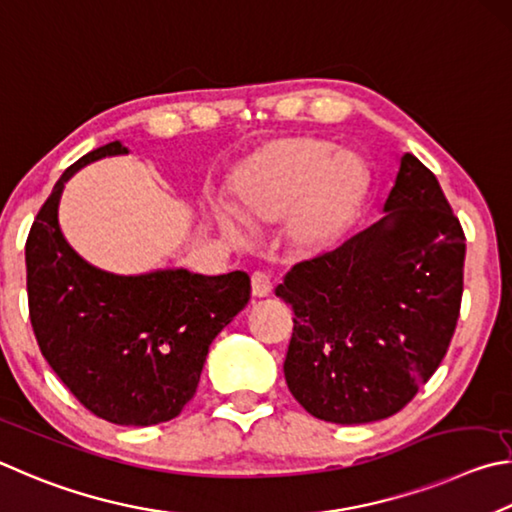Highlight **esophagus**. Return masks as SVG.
I'll return each mask as SVG.
<instances>
[{
	"label": "esophagus",
	"mask_w": 512,
	"mask_h": 512,
	"mask_svg": "<svg viewBox=\"0 0 512 512\" xmlns=\"http://www.w3.org/2000/svg\"><path fill=\"white\" fill-rule=\"evenodd\" d=\"M251 294H254L256 299H265L272 294V281L270 276L265 272H254L251 274Z\"/></svg>",
	"instance_id": "34e87169"
}]
</instances>
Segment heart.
<instances>
[{"instance_id": "b5f03b06", "label": "heart", "mask_w": 512, "mask_h": 512, "mask_svg": "<svg viewBox=\"0 0 512 512\" xmlns=\"http://www.w3.org/2000/svg\"><path fill=\"white\" fill-rule=\"evenodd\" d=\"M369 191V168L351 150L317 137H279L247 157L231 177L233 209L211 215L224 240L242 247L249 227L285 220L290 245L306 254L326 249L351 227Z\"/></svg>"}]
</instances>
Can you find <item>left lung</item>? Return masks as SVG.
I'll return each instance as SVG.
<instances>
[{"mask_svg": "<svg viewBox=\"0 0 512 512\" xmlns=\"http://www.w3.org/2000/svg\"><path fill=\"white\" fill-rule=\"evenodd\" d=\"M382 213L276 288L294 310L285 382L326 423L398 414L438 369L459 319L463 229L436 175L409 152Z\"/></svg>", "mask_w": 512, "mask_h": 512, "instance_id": "left-lung-1", "label": "left lung"}]
</instances>
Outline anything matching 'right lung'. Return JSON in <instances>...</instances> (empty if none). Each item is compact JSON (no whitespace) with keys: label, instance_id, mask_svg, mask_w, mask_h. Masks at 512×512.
<instances>
[{"label":"right lung","instance_id":"right-lung-1","mask_svg":"<svg viewBox=\"0 0 512 512\" xmlns=\"http://www.w3.org/2000/svg\"><path fill=\"white\" fill-rule=\"evenodd\" d=\"M128 152L112 141L62 173L26 240V290L35 339L65 387L98 418L148 427L195 396L209 346L247 306L251 283L245 272L184 267L114 274L69 245L58 220L65 184L92 161Z\"/></svg>","mask_w":512,"mask_h":512}]
</instances>
